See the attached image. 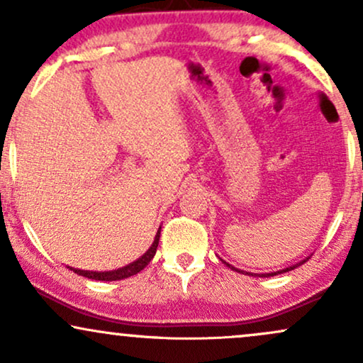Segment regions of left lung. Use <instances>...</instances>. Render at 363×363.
<instances>
[{
	"label": "left lung",
	"mask_w": 363,
	"mask_h": 363,
	"mask_svg": "<svg viewBox=\"0 0 363 363\" xmlns=\"http://www.w3.org/2000/svg\"><path fill=\"white\" fill-rule=\"evenodd\" d=\"M307 259H309V257H307ZM307 259H303L302 262H297V264H294V266H289V268L281 269V272H277V273H268V274H262V277H274V274H278V273H286V272H291V269L298 268V266H301V264H303V262H306ZM227 266H228V268L235 269V272H239V273H244V272H240V269H237V268H234V266H230V264H228V262H227Z\"/></svg>",
	"instance_id": "8db88e82"
}]
</instances>
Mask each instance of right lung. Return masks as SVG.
Wrapping results in <instances>:
<instances>
[{
    "label": "right lung",
    "mask_w": 363,
    "mask_h": 363,
    "mask_svg": "<svg viewBox=\"0 0 363 363\" xmlns=\"http://www.w3.org/2000/svg\"><path fill=\"white\" fill-rule=\"evenodd\" d=\"M158 239H160V228H158V232H157V235H155V240H153L152 247H150L148 251L140 257V259H136L135 262H131V264L124 266V268L114 269V272H83V269H74V268H72V269L77 274H80V277L90 278V280H101V281L124 280V278H129V277H133V274L140 273L141 269H143L145 266H147L148 262L153 259V256H155L157 247H158Z\"/></svg>",
    "instance_id": "obj_1"
}]
</instances>
